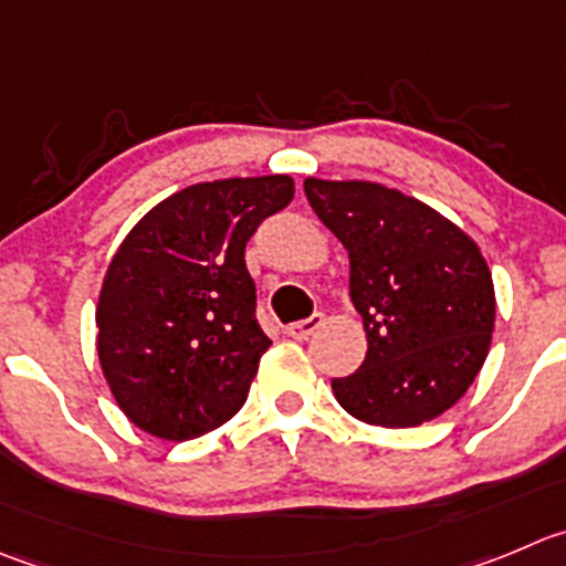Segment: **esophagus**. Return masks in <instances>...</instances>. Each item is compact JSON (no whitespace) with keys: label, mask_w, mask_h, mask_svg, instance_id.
Here are the masks:
<instances>
[{"label":"esophagus","mask_w":566,"mask_h":566,"mask_svg":"<svg viewBox=\"0 0 566 566\" xmlns=\"http://www.w3.org/2000/svg\"><path fill=\"white\" fill-rule=\"evenodd\" d=\"M322 325H325V316L314 314V316H311V319H303V322H294V325H289L286 333L292 338H300V342H303V338L314 336V333L319 331Z\"/></svg>","instance_id":"esophagus-1"}]
</instances>
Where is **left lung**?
<instances>
[{"mask_svg":"<svg viewBox=\"0 0 566 566\" xmlns=\"http://www.w3.org/2000/svg\"><path fill=\"white\" fill-rule=\"evenodd\" d=\"M316 217L349 252V297L367 358L333 380L338 406L417 428L464 397L489 355L494 283L481 247L448 217L369 180H305Z\"/></svg>","mask_w":566,"mask_h":566,"instance_id":"1","label":"left lung"}]
</instances>
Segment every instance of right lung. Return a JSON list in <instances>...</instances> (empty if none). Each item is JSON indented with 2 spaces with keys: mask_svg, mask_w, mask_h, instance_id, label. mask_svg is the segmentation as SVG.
Returning a JSON list of instances; mask_svg holds the SVG:
<instances>
[{
  "mask_svg": "<svg viewBox=\"0 0 566 566\" xmlns=\"http://www.w3.org/2000/svg\"><path fill=\"white\" fill-rule=\"evenodd\" d=\"M294 199L289 175L197 182L153 208L107 263L96 353L144 433L188 441L244 406L269 349L244 247Z\"/></svg>",
  "mask_w": 566,
  "mask_h": 566,
  "instance_id": "add662e5",
  "label": "right lung"
}]
</instances>
